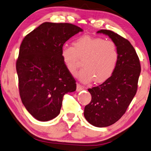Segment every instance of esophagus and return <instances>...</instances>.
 <instances>
[{"instance_id": "obj_1", "label": "esophagus", "mask_w": 151, "mask_h": 151, "mask_svg": "<svg viewBox=\"0 0 151 151\" xmlns=\"http://www.w3.org/2000/svg\"><path fill=\"white\" fill-rule=\"evenodd\" d=\"M82 90H83V87L82 86L80 85V83H77V88H76V90H77L78 92H80Z\"/></svg>"}]
</instances>
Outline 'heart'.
Returning a JSON list of instances; mask_svg holds the SVG:
<instances>
[{
	"label": "heart",
	"instance_id": "obj_1",
	"mask_svg": "<svg viewBox=\"0 0 151 151\" xmlns=\"http://www.w3.org/2000/svg\"><path fill=\"white\" fill-rule=\"evenodd\" d=\"M61 56L67 69L75 76L83 60L84 67L78 74L83 82H102L109 78L114 72L119 61L117 45L113 41L101 38L83 36L73 41V46H64Z\"/></svg>",
	"mask_w": 151,
	"mask_h": 151
}]
</instances>
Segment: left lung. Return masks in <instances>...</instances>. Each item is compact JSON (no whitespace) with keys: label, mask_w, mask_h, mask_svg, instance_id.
<instances>
[{"label":"left lung","mask_w":151,"mask_h":151,"mask_svg":"<svg viewBox=\"0 0 151 151\" xmlns=\"http://www.w3.org/2000/svg\"><path fill=\"white\" fill-rule=\"evenodd\" d=\"M97 33L107 35L117 45L119 57L114 72L98 86L88 89L92 100L83 115L92 126L103 127L121 118L136 95L141 67L133 46L127 39L107 29Z\"/></svg>","instance_id":"8db88e82"}]
</instances>
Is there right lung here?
Returning a JSON list of instances; mask_svg holds the SVG:
<instances>
[{
    "instance_id": "obj_1",
    "label": "right lung",
    "mask_w": 151,
    "mask_h": 151,
    "mask_svg": "<svg viewBox=\"0 0 151 151\" xmlns=\"http://www.w3.org/2000/svg\"><path fill=\"white\" fill-rule=\"evenodd\" d=\"M82 31L68 23L45 22L21 44L16 62L20 97L27 111L39 121L56 117L64 95L76 90L61 50L66 41Z\"/></svg>"
}]
</instances>
